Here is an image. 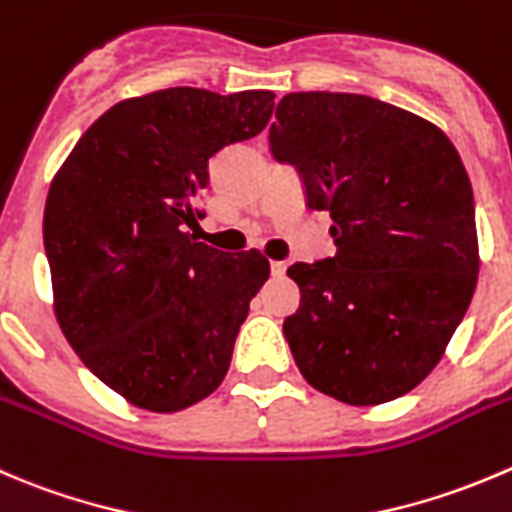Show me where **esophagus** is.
<instances>
[{"label":"esophagus","instance_id":"34e87169","mask_svg":"<svg viewBox=\"0 0 512 512\" xmlns=\"http://www.w3.org/2000/svg\"><path fill=\"white\" fill-rule=\"evenodd\" d=\"M285 270H287L285 262H280V260L270 262V272H272V277H282V275H285Z\"/></svg>","mask_w":512,"mask_h":512}]
</instances>
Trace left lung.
Instances as JSON below:
<instances>
[{
	"instance_id": "8db88e82",
	"label": "left lung",
	"mask_w": 512,
	"mask_h": 512,
	"mask_svg": "<svg viewBox=\"0 0 512 512\" xmlns=\"http://www.w3.org/2000/svg\"><path fill=\"white\" fill-rule=\"evenodd\" d=\"M270 155L330 212L337 252L295 262L300 307L282 325L312 388L380 405L428 377L478 282L473 187L453 142L365 94L297 92L277 104Z\"/></svg>"
}]
</instances>
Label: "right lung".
Returning a JSON list of instances; mask_svg holds the SVG:
<instances>
[{
	"instance_id": "add662e5",
	"label": "right lung",
	"mask_w": 512,
	"mask_h": 512,
	"mask_svg": "<svg viewBox=\"0 0 512 512\" xmlns=\"http://www.w3.org/2000/svg\"><path fill=\"white\" fill-rule=\"evenodd\" d=\"M275 94L172 87L124 99L74 145L49 187L44 252L59 327L99 380L152 413L217 390L250 300L257 250L197 242L210 160L270 122Z\"/></svg>"
}]
</instances>
